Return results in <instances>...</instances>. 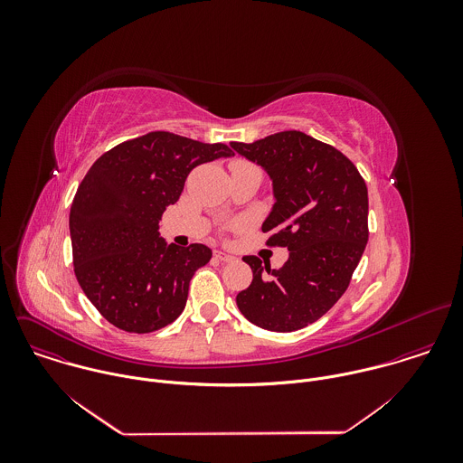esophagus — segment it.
I'll return each mask as SVG.
<instances>
[{
    "label": "esophagus",
    "instance_id": "obj_1",
    "mask_svg": "<svg viewBox=\"0 0 463 463\" xmlns=\"http://www.w3.org/2000/svg\"><path fill=\"white\" fill-rule=\"evenodd\" d=\"M213 257H215L219 262H233V260H235V257H232V255H228V253H224V251H213Z\"/></svg>",
    "mask_w": 463,
    "mask_h": 463
}]
</instances>
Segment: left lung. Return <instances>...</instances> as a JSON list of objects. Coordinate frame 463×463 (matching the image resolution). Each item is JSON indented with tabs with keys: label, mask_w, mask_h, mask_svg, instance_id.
Returning <instances> with one entry per match:
<instances>
[{
	"label": "left lung",
	"mask_w": 463,
	"mask_h": 463,
	"mask_svg": "<svg viewBox=\"0 0 463 463\" xmlns=\"http://www.w3.org/2000/svg\"><path fill=\"white\" fill-rule=\"evenodd\" d=\"M232 147L262 165L276 203L262 230L267 246L287 248L279 269L244 257L251 285L237 294V307L253 325L296 331L323 317L349 287L369 241L367 185L354 164L310 135L274 133Z\"/></svg>",
	"instance_id": "1"
}]
</instances>
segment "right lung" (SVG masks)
I'll return each instance as SVG.
<instances>
[{
  "mask_svg": "<svg viewBox=\"0 0 463 463\" xmlns=\"http://www.w3.org/2000/svg\"><path fill=\"white\" fill-rule=\"evenodd\" d=\"M232 155L221 142L149 132L109 149L87 171L69 213L72 264L81 290L110 325L149 333L184 312L189 283L212 251L165 246L158 222L196 165Z\"/></svg>",
  "mask_w": 463,
  "mask_h": 463,
  "instance_id": "add662e5",
  "label": "right lung"
}]
</instances>
